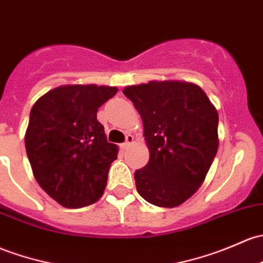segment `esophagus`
Segmentation results:
<instances>
[{
	"instance_id": "esophagus-1",
	"label": "esophagus",
	"mask_w": 263,
	"mask_h": 263,
	"mask_svg": "<svg viewBox=\"0 0 263 263\" xmlns=\"http://www.w3.org/2000/svg\"><path fill=\"white\" fill-rule=\"evenodd\" d=\"M134 142H135V137L132 136V135H127L126 141H124L123 146H124V147H128V146L132 145V143H134Z\"/></svg>"
}]
</instances>
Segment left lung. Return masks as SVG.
<instances>
[{"mask_svg":"<svg viewBox=\"0 0 263 263\" xmlns=\"http://www.w3.org/2000/svg\"><path fill=\"white\" fill-rule=\"evenodd\" d=\"M123 95L142 118L150 151L147 165L135 173L137 192L156 206L180 205L201 186L217 155V109L189 82L151 81L128 85Z\"/></svg>","mask_w":263,"mask_h":263,"instance_id":"1","label":"left lung"}]
</instances>
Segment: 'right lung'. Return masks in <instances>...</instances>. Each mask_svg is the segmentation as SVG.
Instances as JSON below:
<instances>
[{"label":"right lung","mask_w":263,"mask_h":263,"mask_svg":"<svg viewBox=\"0 0 263 263\" xmlns=\"http://www.w3.org/2000/svg\"><path fill=\"white\" fill-rule=\"evenodd\" d=\"M118 89L109 85L66 84L35 102L25 147L37 184L65 208L99 200L118 146L109 143L97 112Z\"/></svg>","instance_id":"add662e5"}]
</instances>
